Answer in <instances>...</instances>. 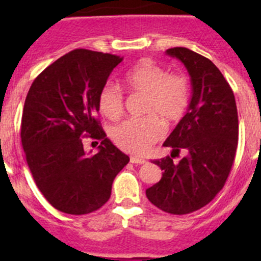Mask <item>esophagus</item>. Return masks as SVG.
Segmentation results:
<instances>
[{"label": "esophagus", "instance_id": "1", "mask_svg": "<svg viewBox=\"0 0 261 261\" xmlns=\"http://www.w3.org/2000/svg\"><path fill=\"white\" fill-rule=\"evenodd\" d=\"M130 162L133 163V164H144V163H146V160L145 159H141V158L131 156L130 158Z\"/></svg>", "mask_w": 261, "mask_h": 261}]
</instances>
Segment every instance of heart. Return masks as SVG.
<instances>
[{
    "mask_svg": "<svg viewBox=\"0 0 261 261\" xmlns=\"http://www.w3.org/2000/svg\"><path fill=\"white\" fill-rule=\"evenodd\" d=\"M122 83L133 93H145L143 112L147 116L130 118L112 130L116 145L133 154L141 155L163 135L165 125L179 122L186 115L191 99L189 82L181 74H168V70L150 59H143L127 69ZM99 111L110 120L123 114L125 98L117 84H105L98 94Z\"/></svg>",
    "mask_w": 261,
    "mask_h": 261,
    "instance_id": "heart-1",
    "label": "heart"
}]
</instances>
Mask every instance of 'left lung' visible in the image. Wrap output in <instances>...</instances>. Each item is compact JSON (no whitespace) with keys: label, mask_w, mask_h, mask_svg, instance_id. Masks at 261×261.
I'll return each mask as SVG.
<instances>
[{"label":"left lung","mask_w":261,"mask_h":261,"mask_svg":"<svg viewBox=\"0 0 261 261\" xmlns=\"http://www.w3.org/2000/svg\"><path fill=\"white\" fill-rule=\"evenodd\" d=\"M165 54L188 70L192 98L163 145L187 155L179 163H172V152L152 162L163 177L146 189V197L162 211L186 215L210 203L225 186L238 149V109L230 84L211 60L187 48L168 49Z\"/></svg>","instance_id":"left-lung-1"}]
</instances>
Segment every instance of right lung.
Here are the masks:
<instances>
[{
  "label": "right lung",
  "instance_id": "obj_1",
  "mask_svg": "<svg viewBox=\"0 0 261 261\" xmlns=\"http://www.w3.org/2000/svg\"><path fill=\"white\" fill-rule=\"evenodd\" d=\"M122 59L72 50L44 69L26 96L21 120L26 162L46 201L64 213L101 208L130 160L106 138L97 118L99 91ZM84 136L101 141L97 154L84 151Z\"/></svg>",
  "mask_w": 261,
  "mask_h": 261
}]
</instances>
